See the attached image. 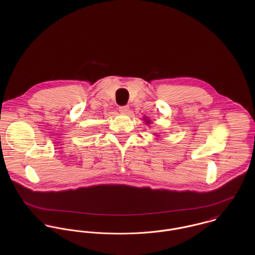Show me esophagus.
<instances>
[{
    "mask_svg": "<svg viewBox=\"0 0 255 255\" xmlns=\"http://www.w3.org/2000/svg\"><path fill=\"white\" fill-rule=\"evenodd\" d=\"M119 111H120L121 113H123V114H127V113L129 111V107H128V106H121V107L119 108Z\"/></svg>",
    "mask_w": 255,
    "mask_h": 255,
    "instance_id": "34e87169",
    "label": "esophagus"
}]
</instances>
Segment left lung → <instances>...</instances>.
<instances>
[{"label": "left lung", "instance_id": "left-lung-1", "mask_svg": "<svg viewBox=\"0 0 255 255\" xmlns=\"http://www.w3.org/2000/svg\"><path fill=\"white\" fill-rule=\"evenodd\" d=\"M146 121H148V120H146Z\"/></svg>", "mask_w": 255, "mask_h": 255}]
</instances>
